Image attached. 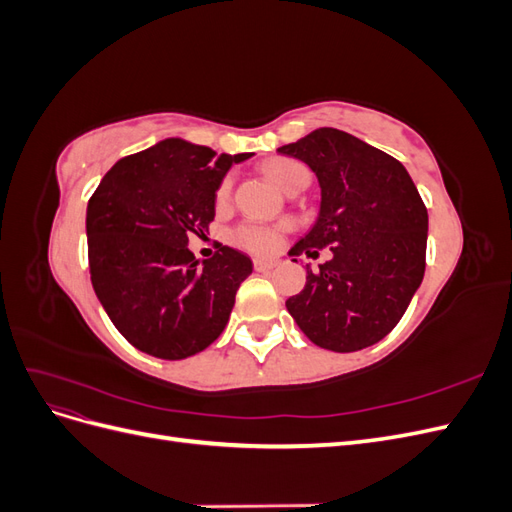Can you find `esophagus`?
Listing matches in <instances>:
<instances>
[{
  "mask_svg": "<svg viewBox=\"0 0 512 512\" xmlns=\"http://www.w3.org/2000/svg\"><path fill=\"white\" fill-rule=\"evenodd\" d=\"M273 267H277L275 260H262V258H256V260H254V269H256V271L265 273V271H271Z\"/></svg>",
  "mask_w": 512,
  "mask_h": 512,
  "instance_id": "1",
  "label": "esophagus"
}]
</instances>
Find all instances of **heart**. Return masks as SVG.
<instances>
[{"label": "heart", "instance_id": "1", "mask_svg": "<svg viewBox=\"0 0 512 512\" xmlns=\"http://www.w3.org/2000/svg\"><path fill=\"white\" fill-rule=\"evenodd\" d=\"M307 170L301 162L290 160V158H275L265 164V175L267 179L280 190H288V185L305 175ZM230 196V179H224L218 188V194H215V200L218 205H224ZM286 226H262V224H241L235 230H232V239L239 243L245 250H250L254 254H271L282 243Z\"/></svg>", "mask_w": 512, "mask_h": 512}]
</instances>
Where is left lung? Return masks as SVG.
<instances>
[{"label": "left lung", "mask_w": 512, "mask_h": 512, "mask_svg": "<svg viewBox=\"0 0 512 512\" xmlns=\"http://www.w3.org/2000/svg\"><path fill=\"white\" fill-rule=\"evenodd\" d=\"M277 151L305 162L320 183L316 224L288 254L333 252L318 271L307 267L305 288L286 301L288 312L320 348L374 346L395 329L423 282V198L404 164L342 130L318 128Z\"/></svg>", "instance_id": "obj_1"}]
</instances>
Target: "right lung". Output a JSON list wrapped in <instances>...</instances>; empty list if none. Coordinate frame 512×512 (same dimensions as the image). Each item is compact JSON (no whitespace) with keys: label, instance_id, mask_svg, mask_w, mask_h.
<instances>
[{"label":"right lung","instance_id":"1","mask_svg":"<svg viewBox=\"0 0 512 512\" xmlns=\"http://www.w3.org/2000/svg\"><path fill=\"white\" fill-rule=\"evenodd\" d=\"M252 153L166 138L121 158L87 205L89 273L117 331L141 352L177 361L211 346L230 318L252 260L220 245L198 265L188 235L215 218V192Z\"/></svg>","mask_w":512,"mask_h":512}]
</instances>
